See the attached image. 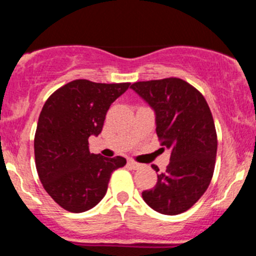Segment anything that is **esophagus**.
Returning <instances> with one entry per match:
<instances>
[{"mask_svg":"<svg viewBox=\"0 0 256 256\" xmlns=\"http://www.w3.org/2000/svg\"><path fill=\"white\" fill-rule=\"evenodd\" d=\"M128 166L130 167V168H132V170H138L140 167V164L134 162V160H128Z\"/></svg>","mask_w":256,"mask_h":256,"instance_id":"1","label":"esophagus"}]
</instances>
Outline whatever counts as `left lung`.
Segmentation results:
<instances>
[{
    "instance_id": "obj_1",
    "label": "left lung",
    "mask_w": 256,
    "mask_h": 256,
    "mask_svg": "<svg viewBox=\"0 0 256 256\" xmlns=\"http://www.w3.org/2000/svg\"><path fill=\"white\" fill-rule=\"evenodd\" d=\"M130 88L154 110L161 149L171 152L166 171L158 174L156 185L142 198L161 214L183 213L210 186L216 166L218 140L207 101L179 78L137 82Z\"/></svg>"
}]
</instances>
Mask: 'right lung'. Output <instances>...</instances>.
<instances>
[{
    "label": "right lung",
    "instance_id": "1",
    "mask_svg": "<svg viewBox=\"0 0 256 256\" xmlns=\"http://www.w3.org/2000/svg\"><path fill=\"white\" fill-rule=\"evenodd\" d=\"M128 86L77 79L44 104L34 134L36 168L46 192L64 210L82 213L95 207L112 172L125 166L122 156L91 154L88 140L101 134L110 104Z\"/></svg>",
    "mask_w": 256,
    "mask_h": 256
}]
</instances>
